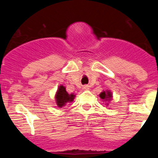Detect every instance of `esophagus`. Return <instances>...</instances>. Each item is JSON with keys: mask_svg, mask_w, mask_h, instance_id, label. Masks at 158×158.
Instances as JSON below:
<instances>
[{"mask_svg": "<svg viewBox=\"0 0 158 158\" xmlns=\"http://www.w3.org/2000/svg\"><path fill=\"white\" fill-rule=\"evenodd\" d=\"M82 89H83L84 90H88V89H89V85H84Z\"/></svg>", "mask_w": 158, "mask_h": 158, "instance_id": "1", "label": "esophagus"}]
</instances>
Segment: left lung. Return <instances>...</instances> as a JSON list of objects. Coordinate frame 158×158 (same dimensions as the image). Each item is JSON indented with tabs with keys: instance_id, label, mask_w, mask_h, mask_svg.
I'll return each mask as SVG.
<instances>
[{
	"instance_id": "8db88e82",
	"label": "left lung",
	"mask_w": 158,
	"mask_h": 158,
	"mask_svg": "<svg viewBox=\"0 0 158 158\" xmlns=\"http://www.w3.org/2000/svg\"><path fill=\"white\" fill-rule=\"evenodd\" d=\"M100 97L104 100V101H109L112 98V94H111V92L109 90H107V91H103L100 94Z\"/></svg>"
}]
</instances>
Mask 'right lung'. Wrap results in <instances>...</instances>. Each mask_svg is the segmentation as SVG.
<instances>
[{
    "mask_svg": "<svg viewBox=\"0 0 158 158\" xmlns=\"http://www.w3.org/2000/svg\"><path fill=\"white\" fill-rule=\"evenodd\" d=\"M75 97L73 93L69 94L65 90V88L63 85H60L58 89L56 95H55V100L58 107H62L69 102H72Z\"/></svg>",
    "mask_w": 158,
    "mask_h": 158,
    "instance_id": "1",
    "label": "right lung"
}]
</instances>
